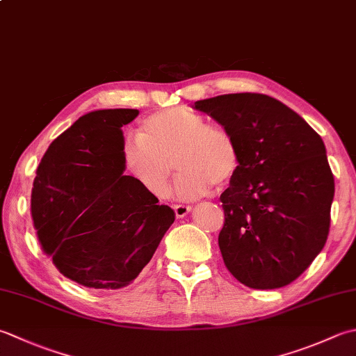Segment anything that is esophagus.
Instances as JSON below:
<instances>
[{"label":"esophagus","mask_w":356,"mask_h":356,"mask_svg":"<svg viewBox=\"0 0 356 356\" xmlns=\"http://www.w3.org/2000/svg\"><path fill=\"white\" fill-rule=\"evenodd\" d=\"M174 213H176L177 218H185V216L191 211L190 205H174Z\"/></svg>","instance_id":"1"}]
</instances>
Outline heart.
<instances>
[{
    "label": "heart",
    "mask_w": 356,
    "mask_h": 356,
    "mask_svg": "<svg viewBox=\"0 0 356 356\" xmlns=\"http://www.w3.org/2000/svg\"><path fill=\"white\" fill-rule=\"evenodd\" d=\"M123 160L151 196L165 197L172 165L177 197L196 199L211 185L225 186L239 170L238 143L227 129L208 124L188 108H168L143 118L138 137L127 138Z\"/></svg>",
    "instance_id": "heart-1"
}]
</instances>
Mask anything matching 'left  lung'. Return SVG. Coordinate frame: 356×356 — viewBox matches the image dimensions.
<instances>
[{"mask_svg": "<svg viewBox=\"0 0 356 356\" xmlns=\"http://www.w3.org/2000/svg\"><path fill=\"white\" fill-rule=\"evenodd\" d=\"M238 143L239 170L220 194L219 248L250 289H280L325 245L335 180L323 138L293 109L264 94H225L194 103Z\"/></svg>", "mask_w": 356, "mask_h": 356, "instance_id": "left-lung-1", "label": "left lung"}]
</instances>
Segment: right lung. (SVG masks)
<instances>
[{
	"instance_id": "add662e5",
	"label": "right lung",
	"mask_w": 356,
	"mask_h": 356,
	"mask_svg": "<svg viewBox=\"0 0 356 356\" xmlns=\"http://www.w3.org/2000/svg\"><path fill=\"white\" fill-rule=\"evenodd\" d=\"M137 109L80 117L49 146L33 180L31 213L43 252L69 280L115 290L138 276L176 214L124 176L122 127Z\"/></svg>"
}]
</instances>
